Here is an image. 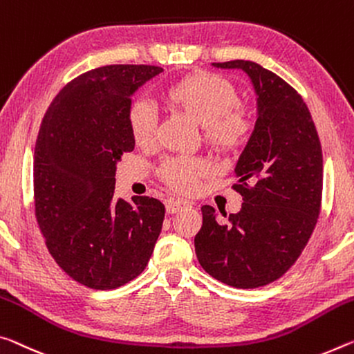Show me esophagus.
<instances>
[{
  "instance_id": "34e87169",
  "label": "esophagus",
  "mask_w": 354,
  "mask_h": 354,
  "mask_svg": "<svg viewBox=\"0 0 354 354\" xmlns=\"http://www.w3.org/2000/svg\"><path fill=\"white\" fill-rule=\"evenodd\" d=\"M190 205L187 201H183V200H170L167 201V212L168 214H175V212H179L183 209H186Z\"/></svg>"
}]
</instances>
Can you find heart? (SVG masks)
I'll return each instance as SVG.
<instances>
[{"label":"heart","mask_w":354,"mask_h":354,"mask_svg":"<svg viewBox=\"0 0 354 354\" xmlns=\"http://www.w3.org/2000/svg\"><path fill=\"white\" fill-rule=\"evenodd\" d=\"M165 102L190 120L205 127V137L217 149L234 151L248 142L250 124L238 111L230 110L238 96L232 83L211 72H194L168 86ZM129 129L138 147H149L156 138V113L148 104L136 102L129 110ZM207 170L201 160L178 159L162 168L173 187L190 192L197 186L198 176Z\"/></svg>","instance_id":"heart-1"}]
</instances>
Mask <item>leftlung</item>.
<instances>
[{"mask_svg": "<svg viewBox=\"0 0 354 354\" xmlns=\"http://www.w3.org/2000/svg\"><path fill=\"white\" fill-rule=\"evenodd\" d=\"M243 71L257 97L254 132L234 167L243 206L221 225L201 206L195 236L201 268L236 288H257L283 276L315 228L322 205L323 154L307 105L287 82L254 61L211 63Z\"/></svg>", "mask_w": 354, "mask_h": 354, "instance_id": "left-lung-1", "label": "left lung"}]
</instances>
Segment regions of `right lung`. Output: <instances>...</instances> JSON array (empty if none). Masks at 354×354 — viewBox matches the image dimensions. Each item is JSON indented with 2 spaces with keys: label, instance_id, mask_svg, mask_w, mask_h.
Masks as SVG:
<instances>
[{
  "label": "right lung",
  "instance_id": "add662e5",
  "mask_svg": "<svg viewBox=\"0 0 354 354\" xmlns=\"http://www.w3.org/2000/svg\"><path fill=\"white\" fill-rule=\"evenodd\" d=\"M164 72L111 64L85 72L56 94L35 148V207L58 266L94 290L121 287L147 268L165 206L149 197H115L116 164L136 142L132 96Z\"/></svg>",
  "mask_w": 354,
  "mask_h": 354
}]
</instances>
